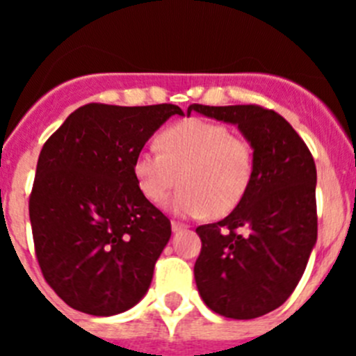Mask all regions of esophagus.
<instances>
[{
    "label": "esophagus",
    "mask_w": 356,
    "mask_h": 356,
    "mask_svg": "<svg viewBox=\"0 0 356 356\" xmlns=\"http://www.w3.org/2000/svg\"><path fill=\"white\" fill-rule=\"evenodd\" d=\"M171 228H172V232H181V229L187 228V225H185V222H180V221H171Z\"/></svg>",
    "instance_id": "34e87169"
}]
</instances>
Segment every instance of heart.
<instances>
[{
  "label": "heart",
  "instance_id": "b5f03b06",
  "mask_svg": "<svg viewBox=\"0 0 356 356\" xmlns=\"http://www.w3.org/2000/svg\"><path fill=\"white\" fill-rule=\"evenodd\" d=\"M159 147L140 149L131 169L151 203L184 184L168 203L175 213L222 217L241 205L253 184V146L222 122L197 118L175 122L159 135Z\"/></svg>",
  "mask_w": 356,
  "mask_h": 356
}]
</instances>
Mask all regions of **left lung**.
I'll use <instances>...</instances> for the list:
<instances>
[{"instance_id":"8db88e82","label":"left lung","mask_w":356,"mask_h":356,"mask_svg":"<svg viewBox=\"0 0 356 356\" xmlns=\"http://www.w3.org/2000/svg\"><path fill=\"white\" fill-rule=\"evenodd\" d=\"M200 112L237 124L254 149V178L241 205L221 221L201 225L194 266L210 310L254 319L287 301L317 241L316 162L294 128L260 105L207 106Z\"/></svg>"}]
</instances>
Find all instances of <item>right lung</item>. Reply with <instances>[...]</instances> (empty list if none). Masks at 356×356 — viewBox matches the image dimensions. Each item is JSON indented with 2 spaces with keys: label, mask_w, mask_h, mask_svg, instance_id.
I'll return each instance as SVG.
<instances>
[{
  "label": "right lung",
  "mask_w": 356,
  "mask_h": 356,
  "mask_svg": "<svg viewBox=\"0 0 356 356\" xmlns=\"http://www.w3.org/2000/svg\"><path fill=\"white\" fill-rule=\"evenodd\" d=\"M171 103L74 110L44 143L30 221L44 280L71 308L114 316L139 303L171 237V221L143 193L134 159L171 115Z\"/></svg>",
  "instance_id": "1"
}]
</instances>
